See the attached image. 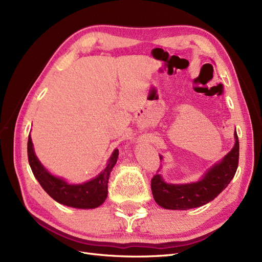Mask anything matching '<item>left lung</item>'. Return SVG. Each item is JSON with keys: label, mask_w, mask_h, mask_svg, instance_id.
I'll list each match as a JSON object with an SVG mask.
<instances>
[{"label": "left lung", "mask_w": 262, "mask_h": 262, "mask_svg": "<svg viewBox=\"0 0 262 262\" xmlns=\"http://www.w3.org/2000/svg\"><path fill=\"white\" fill-rule=\"evenodd\" d=\"M235 145L223 160L204 173V176L190 184H167L160 173L150 180V188L155 202L164 209L189 210L201 207L212 201L223 191L234 178L238 167L239 141L235 131ZM162 160V156L160 155Z\"/></svg>", "instance_id": "left-lung-1"}]
</instances>
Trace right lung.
<instances>
[{
  "instance_id": "obj_1",
  "label": "right lung",
  "mask_w": 262,
  "mask_h": 262,
  "mask_svg": "<svg viewBox=\"0 0 262 262\" xmlns=\"http://www.w3.org/2000/svg\"><path fill=\"white\" fill-rule=\"evenodd\" d=\"M27 153L34 176L53 200L76 209H95L106 200L109 175L117 163L119 155L117 148L110 156L106 168L97 177L81 185H70L64 179L51 175L37 158L30 136L28 137Z\"/></svg>"
}]
</instances>
